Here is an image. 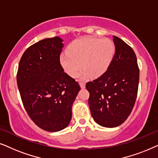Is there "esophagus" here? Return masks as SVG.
Listing matches in <instances>:
<instances>
[{
  "instance_id": "obj_1",
  "label": "esophagus",
  "mask_w": 158,
  "mask_h": 158,
  "mask_svg": "<svg viewBox=\"0 0 158 158\" xmlns=\"http://www.w3.org/2000/svg\"><path fill=\"white\" fill-rule=\"evenodd\" d=\"M79 85H80L81 89H84V88H85V83L80 82V83H79Z\"/></svg>"
}]
</instances>
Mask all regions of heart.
Masks as SVG:
<instances>
[{
  "label": "heart",
  "instance_id": "b5f03b06",
  "mask_svg": "<svg viewBox=\"0 0 158 158\" xmlns=\"http://www.w3.org/2000/svg\"><path fill=\"white\" fill-rule=\"evenodd\" d=\"M68 52L60 56V64L65 72L75 77L81 67L79 77H100L108 69L115 53V45L110 39L84 37L69 45Z\"/></svg>",
  "mask_w": 158,
  "mask_h": 158
}]
</instances>
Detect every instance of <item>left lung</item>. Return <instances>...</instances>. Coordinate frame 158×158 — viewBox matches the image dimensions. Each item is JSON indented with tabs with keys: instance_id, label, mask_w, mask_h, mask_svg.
Masks as SVG:
<instances>
[{
	"instance_id": "left-lung-1",
	"label": "left lung",
	"mask_w": 158,
	"mask_h": 158,
	"mask_svg": "<svg viewBox=\"0 0 158 158\" xmlns=\"http://www.w3.org/2000/svg\"><path fill=\"white\" fill-rule=\"evenodd\" d=\"M115 51L102 76L86 84L88 102L94 121L103 127H118L131 113L137 95L139 70L135 52L119 37L113 36Z\"/></svg>"
}]
</instances>
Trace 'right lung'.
I'll use <instances>...</instances> for the list:
<instances>
[{
    "mask_svg": "<svg viewBox=\"0 0 158 158\" xmlns=\"http://www.w3.org/2000/svg\"><path fill=\"white\" fill-rule=\"evenodd\" d=\"M58 37L44 39L27 48L21 58L17 85L24 108L37 127L56 132L68 127L80 87L64 72Z\"/></svg>",
    "mask_w": 158,
    "mask_h": 158,
    "instance_id": "obj_1",
    "label": "right lung"
}]
</instances>
